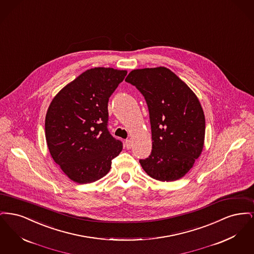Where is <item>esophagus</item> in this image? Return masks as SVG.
I'll return each instance as SVG.
<instances>
[{"instance_id":"obj_1","label":"esophagus","mask_w":254,"mask_h":254,"mask_svg":"<svg viewBox=\"0 0 254 254\" xmlns=\"http://www.w3.org/2000/svg\"><path fill=\"white\" fill-rule=\"evenodd\" d=\"M125 146H126L127 149H130V148L132 147V142H131L129 139L126 140V141H125Z\"/></svg>"}]
</instances>
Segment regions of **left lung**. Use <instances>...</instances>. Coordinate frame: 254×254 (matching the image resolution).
<instances>
[{"mask_svg":"<svg viewBox=\"0 0 254 254\" xmlns=\"http://www.w3.org/2000/svg\"><path fill=\"white\" fill-rule=\"evenodd\" d=\"M126 82L145 97L151 125V154L140 164L148 176L162 182L184 177L200 157L205 121L199 99L165 66L130 71Z\"/></svg>","mask_w":254,"mask_h":254,"instance_id":"left-lung-1","label":"left lung"}]
</instances>
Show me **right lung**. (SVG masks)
<instances>
[{"label":"right lung","mask_w":254,"mask_h":254,"mask_svg":"<svg viewBox=\"0 0 254 254\" xmlns=\"http://www.w3.org/2000/svg\"><path fill=\"white\" fill-rule=\"evenodd\" d=\"M127 71L112 67L87 69L53 98L46 115V140L51 157L78 184L109 173L123 149L108 130L109 97Z\"/></svg>","instance_id":"1"}]
</instances>
